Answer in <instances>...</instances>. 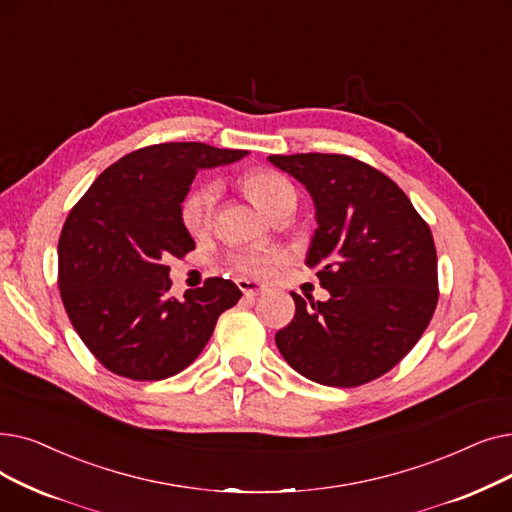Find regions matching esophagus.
Instances as JSON below:
<instances>
[{
  "label": "esophagus",
  "mask_w": 512,
  "mask_h": 512,
  "mask_svg": "<svg viewBox=\"0 0 512 512\" xmlns=\"http://www.w3.org/2000/svg\"><path fill=\"white\" fill-rule=\"evenodd\" d=\"M237 285H239V289H241L246 296H258V294H264V291H266V285L256 283V281H250V279H239Z\"/></svg>",
  "instance_id": "34e87169"
}]
</instances>
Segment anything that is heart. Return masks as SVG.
Instances as JSON below:
<instances>
[{
  "label": "heart",
  "mask_w": 512,
  "mask_h": 512,
  "mask_svg": "<svg viewBox=\"0 0 512 512\" xmlns=\"http://www.w3.org/2000/svg\"><path fill=\"white\" fill-rule=\"evenodd\" d=\"M241 189L248 193V198L269 212L271 216L289 200H296V189L283 175L275 170H252L246 177H241ZM218 198V189L212 183L200 185L193 189L189 196L183 200L181 206V221L183 227L191 235H202L210 229L214 206ZM283 262V254L277 250H248L237 252L231 256L229 266L231 271L239 277H252L264 279L275 273L277 266Z\"/></svg>",
  "instance_id": "heart-1"
}]
</instances>
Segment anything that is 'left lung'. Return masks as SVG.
<instances>
[{
	"mask_svg": "<svg viewBox=\"0 0 512 512\" xmlns=\"http://www.w3.org/2000/svg\"><path fill=\"white\" fill-rule=\"evenodd\" d=\"M312 196L316 231L306 266L329 291L306 302L275 342L291 369L331 387L369 383L415 348L437 306L429 225L377 168L342 154L269 156Z\"/></svg>",
	"mask_w": 512,
	"mask_h": 512,
	"instance_id": "obj_1",
	"label": "left lung"
}]
</instances>
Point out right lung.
<instances>
[{
	"instance_id": "obj_1",
	"label": "right lung",
	"mask_w": 512,
	"mask_h": 512,
	"mask_svg": "<svg viewBox=\"0 0 512 512\" xmlns=\"http://www.w3.org/2000/svg\"><path fill=\"white\" fill-rule=\"evenodd\" d=\"M246 150L198 141L158 143L108 166L70 210L58 241V287L89 352L114 375L158 381L200 356L218 316L241 298L223 277L168 296L164 262L196 241L181 204L200 168L237 162Z\"/></svg>"
}]
</instances>
